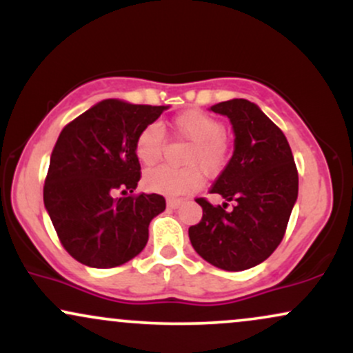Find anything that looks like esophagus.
Segmentation results:
<instances>
[{
  "label": "esophagus",
  "instance_id": "obj_1",
  "mask_svg": "<svg viewBox=\"0 0 353 353\" xmlns=\"http://www.w3.org/2000/svg\"><path fill=\"white\" fill-rule=\"evenodd\" d=\"M182 202L179 199H168V208L169 209H177Z\"/></svg>",
  "mask_w": 353,
  "mask_h": 353
}]
</instances>
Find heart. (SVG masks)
<instances>
[{
	"mask_svg": "<svg viewBox=\"0 0 353 353\" xmlns=\"http://www.w3.org/2000/svg\"><path fill=\"white\" fill-rule=\"evenodd\" d=\"M174 128L181 136L194 143L189 149L184 163L190 165L185 169H174L169 165L149 169L144 174L145 189L163 194L168 197H179L194 192L201 188V172L217 174L228 163V143L225 128L217 117L208 112L190 109L174 119ZM164 128L159 123H151L136 137V154L145 165L157 163L164 149Z\"/></svg>",
	"mask_w": 353,
	"mask_h": 353,
	"instance_id": "heart-1",
	"label": "heart"
}]
</instances>
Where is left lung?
I'll return each instance as SVG.
<instances>
[{"mask_svg": "<svg viewBox=\"0 0 353 353\" xmlns=\"http://www.w3.org/2000/svg\"><path fill=\"white\" fill-rule=\"evenodd\" d=\"M232 124L234 152L210 192L221 194L214 208L197 199L202 219L189 228L194 250L229 272L264 262L281 244L299 196V176L285 136L257 104L230 99L210 106ZM234 200L232 211H225Z\"/></svg>", "mask_w": 353, "mask_h": 353, "instance_id": "obj_1", "label": "left lung"}]
</instances>
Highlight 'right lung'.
I'll return each instance as SVG.
<instances>
[{
    "label": "right lung",
    "instance_id": "add662e5",
    "mask_svg": "<svg viewBox=\"0 0 353 353\" xmlns=\"http://www.w3.org/2000/svg\"><path fill=\"white\" fill-rule=\"evenodd\" d=\"M169 106L104 99L71 121L52 149L44 208L61 244L96 269L123 265L143 252L149 224L164 212L159 194L132 192L141 179L136 137Z\"/></svg>",
    "mask_w": 353,
    "mask_h": 353
}]
</instances>
